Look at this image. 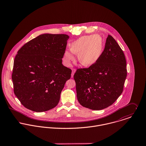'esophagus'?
I'll return each instance as SVG.
<instances>
[{
	"instance_id": "esophagus-1",
	"label": "esophagus",
	"mask_w": 146,
	"mask_h": 146,
	"mask_svg": "<svg viewBox=\"0 0 146 146\" xmlns=\"http://www.w3.org/2000/svg\"><path fill=\"white\" fill-rule=\"evenodd\" d=\"M75 72H76V69H72V74H71V77H72V78L73 77V76H74Z\"/></svg>"
}]
</instances>
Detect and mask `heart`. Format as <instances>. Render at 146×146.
Wrapping results in <instances>:
<instances>
[{"label": "heart", "mask_w": 146, "mask_h": 146, "mask_svg": "<svg viewBox=\"0 0 146 146\" xmlns=\"http://www.w3.org/2000/svg\"><path fill=\"white\" fill-rule=\"evenodd\" d=\"M104 51V43L101 37L96 35L83 36L74 41L71 49L64 51L63 60L70 66L78 54V59L81 64L86 66L94 65L100 59Z\"/></svg>", "instance_id": "b5f03b06"}]
</instances>
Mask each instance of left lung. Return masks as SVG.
<instances>
[{
    "instance_id": "8db88e82",
    "label": "left lung",
    "mask_w": 146,
    "mask_h": 146,
    "mask_svg": "<svg viewBox=\"0 0 146 146\" xmlns=\"http://www.w3.org/2000/svg\"><path fill=\"white\" fill-rule=\"evenodd\" d=\"M126 66L123 50L108 35L97 63L88 68L78 69L74 75L80 104L94 110L111 105L122 94L127 75Z\"/></svg>"
}]
</instances>
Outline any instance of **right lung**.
<instances>
[{"mask_svg": "<svg viewBox=\"0 0 146 146\" xmlns=\"http://www.w3.org/2000/svg\"><path fill=\"white\" fill-rule=\"evenodd\" d=\"M69 38L65 34L44 33L18 50L12 78L15 94L27 109L43 112L58 104L72 73L62 64Z\"/></svg>", "mask_w": 146, "mask_h": 146, "instance_id": "right-lung-1", "label": "right lung"}]
</instances>
